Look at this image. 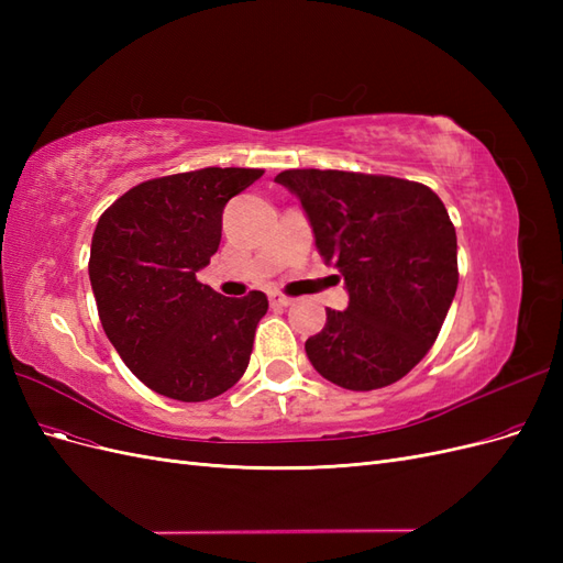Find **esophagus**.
Segmentation results:
<instances>
[{
    "label": "esophagus",
    "instance_id": "esophagus-1",
    "mask_svg": "<svg viewBox=\"0 0 563 563\" xmlns=\"http://www.w3.org/2000/svg\"><path fill=\"white\" fill-rule=\"evenodd\" d=\"M269 302L277 305V308H288V305H294V298L282 296V294H272V296H269Z\"/></svg>",
    "mask_w": 563,
    "mask_h": 563
}]
</instances>
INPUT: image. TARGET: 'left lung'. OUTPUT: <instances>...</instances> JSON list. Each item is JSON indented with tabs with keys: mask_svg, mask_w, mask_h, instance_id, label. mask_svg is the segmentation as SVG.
<instances>
[{
	"mask_svg": "<svg viewBox=\"0 0 563 563\" xmlns=\"http://www.w3.org/2000/svg\"><path fill=\"white\" fill-rule=\"evenodd\" d=\"M275 183L298 197L319 255L350 296L308 338V360L345 389L397 383L432 347L457 288L446 207L430 187L389 176L291 168Z\"/></svg>",
	"mask_w": 563,
	"mask_h": 563,
	"instance_id": "8db88e82",
	"label": "left lung"
}]
</instances>
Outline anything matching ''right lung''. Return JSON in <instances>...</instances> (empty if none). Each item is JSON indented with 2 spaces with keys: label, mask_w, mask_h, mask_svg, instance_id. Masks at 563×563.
I'll return each mask as SVG.
<instances>
[{
  "label": "right lung",
  "mask_w": 563,
  "mask_h": 563,
  "mask_svg": "<svg viewBox=\"0 0 563 563\" xmlns=\"http://www.w3.org/2000/svg\"><path fill=\"white\" fill-rule=\"evenodd\" d=\"M261 168H199L131 187L100 216L89 279L110 343L157 395L207 401L244 376L267 298H225L197 282L225 203Z\"/></svg>",
  "instance_id": "add662e5"
}]
</instances>
